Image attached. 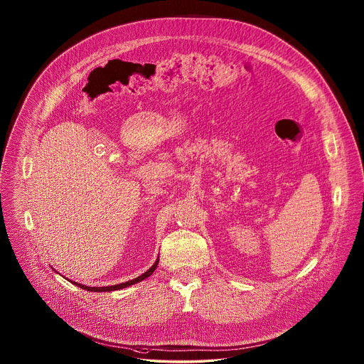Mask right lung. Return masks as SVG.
<instances>
[{
  "label": "right lung",
  "mask_w": 364,
  "mask_h": 364,
  "mask_svg": "<svg viewBox=\"0 0 364 364\" xmlns=\"http://www.w3.org/2000/svg\"><path fill=\"white\" fill-rule=\"evenodd\" d=\"M156 264H158V260H156V263H154L144 274H141V276H139V277H136V279H133V280H130V282L120 283V284H116V286H107V287H87V286L78 284V283H74V284H77L78 287H81V289H84V290H88V291H112V290H120V289H124V287H127V286H132V284H134V283H137V282L144 280L146 277H149V276L156 270Z\"/></svg>",
  "instance_id": "obj_1"
}]
</instances>
